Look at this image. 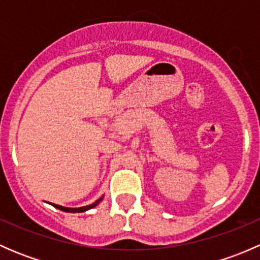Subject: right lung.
Wrapping results in <instances>:
<instances>
[{
	"label": "right lung",
	"instance_id": "1",
	"mask_svg": "<svg viewBox=\"0 0 260 260\" xmlns=\"http://www.w3.org/2000/svg\"><path fill=\"white\" fill-rule=\"evenodd\" d=\"M102 200H103V198L98 199V200H96L95 203H93V204H91V205H86V206H83V208H75V209L64 208V206L56 205V204H51V205L54 206V208L59 209V210H61V211H65V212H83V211H86V210H89V209H93L94 206H96V205H98V204L101 203Z\"/></svg>",
	"mask_w": 260,
	"mask_h": 260
}]
</instances>
